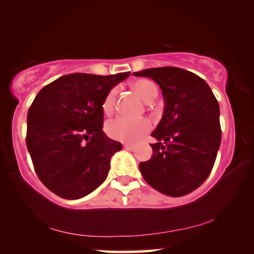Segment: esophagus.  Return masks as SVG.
Returning a JSON list of instances; mask_svg holds the SVG:
<instances>
[{
    "instance_id": "1",
    "label": "esophagus",
    "mask_w": 254,
    "mask_h": 254,
    "mask_svg": "<svg viewBox=\"0 0 254 254\" xmlns=\"http://www.w3.org/2000/svg\"><path fill=\"white\" fill-rule=\"evenodd\" d=\"M124 149H127V150H134V146L130 143H126L124 144Z\"/></svg>"
}]
</instances>
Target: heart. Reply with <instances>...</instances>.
Instances as JSON below:
<instances>
[{
    "label": "heart",
    "instance_id": "b5f03b06",
    "mask_svg": "<svg viewBox=\"0 0 254 254\" xmlns=\"http://www.w3.org/2000/svg\"><path fill=\"white\" fill-rule=\"evenodd\" d=\"M132 88L140 97L146 102H151L158 95L156 84L148 79H138L132 82ZM116 99V89L113 88L107 92L102 103V110L105 115H111L114 112ZM151 128L150 121L147 119L128 120L119 118L110 121L106 124V133L108 136L118 141L134 143L148 133Z\"/></svg>",
    "mask_w": 254,
    "mask_h": 254
}]
</instances>
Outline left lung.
Instances as JSON below:
<instances>
[{"mask_svg":"<svg viewBox=\"0 0 254 254\" xmlns=\"http://www.w3.org/2000/svg\"><path fill=\"white\" fill-rule=\"evenodd\" d=\"M159 84L165 108L151 136L152 156L139 164L146 182L163 194L183 196L210 174L221 141L219 104L208 83L174 66L133 73Z\"/></svg>","mask_w":254,"mask_h":254,"instance_id":"left-lung-1","label":"left lung"}]
</instances>
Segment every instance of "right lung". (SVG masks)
<instances>
[{
	"label": "right lung",
	"instance_id": "add662e5",
	"mask_svg": "<svg viewBox=\"0 0 254 254\" xmlns=\"http://www.w3.org/2000/svg\"><path fill=\"white\" fill-rule=\"evenodd\" d=\"M130 72L71 73L48 83L27 115L26 143L42 183L64 199H80L106 180L122 143L103 131L102 103Z\"/></svg>",
	"mask_w": 254,
	"mask_h": 254
}]
</instances>
